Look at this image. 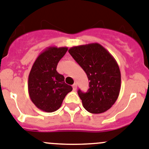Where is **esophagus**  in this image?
Segmentation results:
<instances>
[{
    "label": "esophagus",
    "instance_id": "obj_1",
    "mask_svg": "<svg viewBox=\"0 0 149 149\" xmlns=\"http://www.w3.org/2000/svg\"><path fill=\"white\" fill-rule=\"evenodd\" d=\"M72 87H73V90H74V91H75V90L77 89V84H74L73 85H72Z\"/></svg>",
    "mask_w": 149,
    "mask_h": 149
}]
</instances>
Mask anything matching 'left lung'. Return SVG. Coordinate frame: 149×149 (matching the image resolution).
Listing matches in <instances>:
<instances>
[{
  "mask_svg": "<svg viewBox=\"0 0 149 149\" xmlns=\"http://www.w3.org/2000/svg\"><path fill=\"white\" fill-rule=\"evenodd\" d=\"M69 52L90 81L86 93L77 91L84 109L92 114L109 110L118 98L121 87L120 71L116 60L97 43L73 46Z\"/></svg>",
  "mask_w": 149,
  "mask_h": 149,
  "instance_id": "8db88e82",
  "label": "left lung"
}]
</instances>
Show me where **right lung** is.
I'll list each match as a JSON object with an SVG mask.
<instances>
[{
  "mask_svg": "<svg viewBox=\"0 0 149 149\" xmlns=\"http://www.w3.org/2000/svg\"><path fill=\"white\" fill-rule=\"evenodd\" d=\"M67 50V47H47L38 55L29 72L30 99L38 109L46 112L57 111L65 95L72 90V87L64 82L63 75L56 70Z\"/></svg>",
  "mask_w": 149,
  "mask_h": 149,
  "instance_id": "obj_1",
  "label": "right lung"
}]
</instances>
